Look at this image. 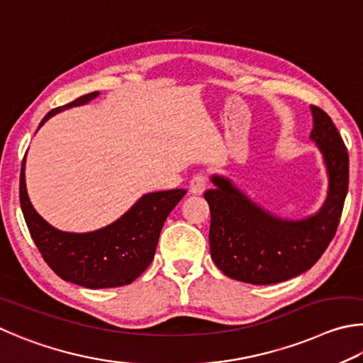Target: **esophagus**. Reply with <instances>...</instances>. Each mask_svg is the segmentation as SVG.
<instances>
[{
	"label": "esophagus",
	"mask_w": 363,
	"mask_h": 363,
	"mask_svg": "<svg viewBox=\"0 0 363 363\" xmlns=\"http://www.w3.org/2000/svg\"><path fill=\"white\" fill-rule=\"evenodd\" d=\"M206 189V177L204 175H194L189 182V194L201 196Z\"/></svg>",
	"instance_id": "1"
}]
</instances>
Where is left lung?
I'll return each instance as SVG.
<instances>
[{"instance_id":"left-lung-1","label":"left lung","mask_w":363,"mask_h":363,"mask_svg":"<svg viewBox=\"0 0 363 363\" xmlns=\"http://www.w3.org/2000/svg\"><path fill=\"white\" fill-rule=\"evenodd\" d=\"M309 138L320 151L327 172V196L319 211L303 218L271 212L250 198L236 182L211 175L204 194L211 206V255L228 277L269 285L289 281L313 268L338 228L349 185V156L332 118L311 105Z\"/></svg>"}]
</instances>
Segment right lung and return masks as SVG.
<instances>
[{
    "instance_id": "obj_1",
    "label": "right lung",
    "mask_w": 363,
    "mask_h": 363,
    "mask_svg": "<svg viewBox=\"0 0 363 363\" xmlns=\"http://www.w3.org/2000/svg\"><path fill=\"white\" fill-rule=\"evenodd\" d=\"M99 95L91 92L55 108L44 116L40 127L55 114L87 105ZM185 194V189L146 193L110 225L87 233L62 231L35 211L25 183V159L21 169V207L38 250L63 281L92 290L123 287L148 268L164 221Z\"/></svg>"
}]
</instances>
